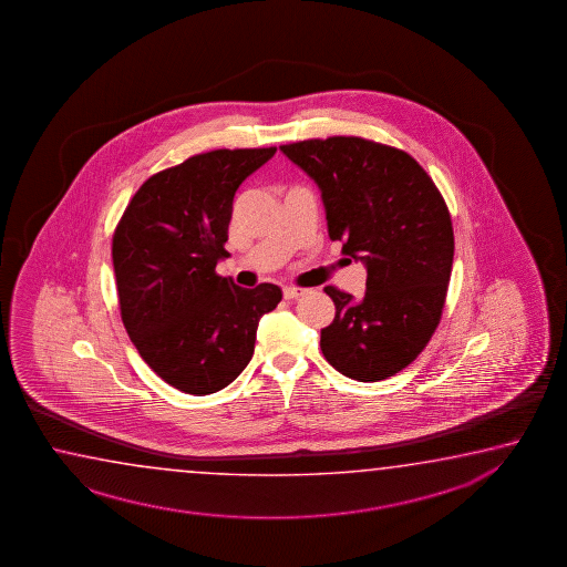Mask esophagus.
Wrapping results in <instances>:
<instances>
[{"mask_svg": "<svg viewBox=\"0 0 567 567\" xmlns=\"http://www.w3.org/2000/svg\"><path fill=\"white\" fill-rule=\"evenodd\" d=\"M306 293V289H299V288H284V298L286 299H298L299 296H303Z\"/></svg>", "mask_w": 567, "mask_h": 567, "instance_id": "34e87169", "label": "esophagus"}]
</instances>
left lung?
Wrapping results in <instances>:
<instances>
[{
    "mask_svg": "<svg viewBox=\"0 0 567 567\" xmlns=\"http://www.w3.org/2000/svg\"><path fill=\"white\" fill-rule=\"evenodd\" d=\"M279 150L320 189L341 254L368 271L361 299L326 288L336 318L321 330V351L351 380H388L422 353L442 318L453 264L442 194L390 145L338 135Z\"/></svg>",
    "mask_w": 567,
    "mask_h": 567,
    "instance_id": "obj_1",
    "label": "left lung"
}]
</instances>
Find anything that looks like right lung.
Instances as JSON below:
<instances>
[{"label": "right lung", "mask_w": 567, "mask_h": 567, "mask_svg": "<svg viewBox=\"0 0 567 567\" xmlns=\"http://www.w3.org/2000/svg\"><path fill=\"white\" fill-rule=\"evenodd\" d=\"M276 147L216 150L152 175L115 229L122 321L152 370L179 392L207 395L254 355L259 320L281 301L274 284L217 276L237 187Z\"/></svg>", "instance_id": "obj_1"}]
</instances>
